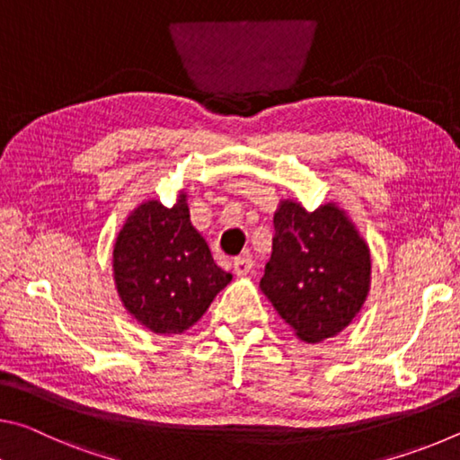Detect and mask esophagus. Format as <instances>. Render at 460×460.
<instances>
[{"label":"esophagus","mask_w":460,"mask_h":460,"mask_svg":"<svg viewBox=\"0 0 460 460\" xmlns=\"http://www.w3.org/2000/svg\"><path fill=\"white\" fill-rule=\"evenodd\" d=\"M253 268V260L252 255H239V258H235V261H233V271H235L237 276H245L252 271Z\"/></svg>","instance_id":"obj_1"}]
</instances>
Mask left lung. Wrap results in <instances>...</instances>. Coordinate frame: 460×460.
I'll return each instance as SVG.
<instances>
[{
  "instance_id": "1",
  "label": "left lung",
  "mask_w": 460,
  "mask_h": 460,
  "mask_svg": "<svg viewBox=\"0 0 460 460\" xmlns=\"http://www.w3.org/2000/svg\"><path fill=\"white\" fill-rule=\"evenodd\" d=\"M369 271V249L337 207L308 213L282 202L260 286L302 341L321 342L349 326L367 296Z\"/></svg>"
}]
</instances>
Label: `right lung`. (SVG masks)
<instances>
[{"instance_id": "1", "label": "right lung", "mask_w": 460, "mask_h": 460, "mask_svg": "<svg viewBox=\"0 0 460 460\" xmlns=\"http://www.w3.org/2000/svg\"><path fill=\"white\" fill-rule=\"evenodd\" d=\"M113 274L123 305L158 334L184 332L233 278L190 225L184 197L172 208H136L115 243Z\"/></svg>"}]
</instances>
